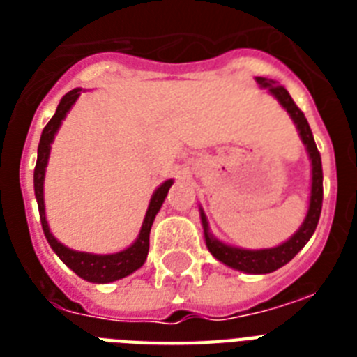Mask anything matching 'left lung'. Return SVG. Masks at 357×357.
<instances>
[{"label":"left lung","instance_id":"1","mask_svg":"<svg viewBox=\"0 0 357 357\" xmlns=\"http://www.w3.org/2000/svg\"><path fill=\"white\" fill-rule=\"evenodd\" d=\"M255 81L259 83L261 89H268L272 96L276 98L278 102L282 103V107L291 114V119H293V122L298 128L302 142L307 148V153H310L311 159V196L307 215H305L304 222L298 228V231L289 241L282 243L280 246H274V248L263 250H244L224 244L222 241H218V238H215L209 234V224H207V218L202 209L200 217L202 224H204V235H206L207 248L218 261H222L224 265L231 266L235 271L246 272V274H268V272L278 271L280 266L287 265L289 261L293 259L294 255L304 248L305 243L311 238V235L315 234L322 209V162L321 153L317 150L315 139H313V133H311L310 123L305 120L304 113L298 109V105L293 102L291 94L282 85H278V81L274 79L255 77Z\"/></svg>","mask_w":357,"mask_h":357}]
</instances>
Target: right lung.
Here are the masks:
<instances>
[{
	"label": "right lung",
	"mask_w": 357,
	"mask_h": 357,
	"mask_svg": "<svg viewBox=\"0 0 357 357\" xmlns=\"http://www.w3.org/2000/svg\"><path fill=\"white\" fill-rule=\"evenodd\" d=\"M81 89H74L68 94H64L61 103L57 105V111L52 116V120L46 123V128L42 131L40 142H38V157H36V167H35V196L36 204H38V213H40V222L44 235H46L47 243L53 248V252L61 257L64 265L70 266L72 271L79 278L86 280L92 283H111L116 280L129 276L131 272L144 265L146 255L150 250V229L151 224L155 220V215L161 209L162 202L167 198L168 189L172 187V179H167L159 189L153 192L146 211L144 222L140 228V234L129 248L116 252V254H107V255H98V254H89V252H75V250L66 248L64 244H61L57 238L53 237L50 231L46 220V211H44V174H46V165L50 159V150H52V142L55 139L57 129L61 128L64 116L70 111V107L74 105L75 100L79 98Z\"/></svg>",
	"instance_id": "right-lung-1"
}]
</instances>
